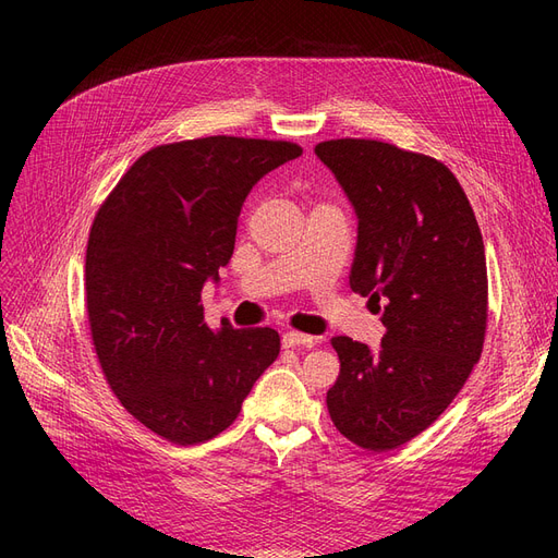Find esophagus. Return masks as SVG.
I'll use <instances>...</instances> for the list:
<instances>
[{
    "instance_id": "1",
    "label": "esophagus",
    "mask_w": 558,
    "mask_h": 558,
    "mask_svg": "<svg viewBox=\"0 0 558 558\" xmlns=\"http://www.w3.org/2000/svg\"><path fill=\"white\" fill-rule=\"evenodd\" d=\"M281 342H283L286 349H295V347L312 349V347H314V337L295 332V330H289V332H283V340H281Z\"/></svg>"
}]
</instances>
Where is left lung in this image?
I'll return each mask as SVG.
<instances>
[{
    "label": "left lung",
    "instance_id": "left-lung-1",
    "mask_svg": "<svg viewBox=\"0 0 558 558\" xmlns=\"http://www.w3.org/2000/svg\"><path fill=\"white\" fill-rule=\"evenodd\" d=\"M314 154L359 218L349 286L377 302L381 347L332 337L340 377L326 402L335 428L367 451L424 433L482 356L488 281L475 211L424 154L377 140L320 142Z\"/></svg>",
    "mask_w": 558,
    "mask_h": 558
}]
</instances>
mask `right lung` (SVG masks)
<instances>
[{"label":"right lung","instance_id":"add662e5","mask_svg":"<svg viewBox=\"0 0 558 558\" xmlns=\"http://www.w3.org/2000/svg\"><path fill=\"white\" fill-rule=\"evenodd\" d=\"M302 156L291 142L205 137L146 150L99 207L86 251L97 361L123 408L167 442H207L279 356L272 328H209L202 286L230 263L246 195Z\"/></svg>","mask_w":558,"mask_h":558}]
</instances>
